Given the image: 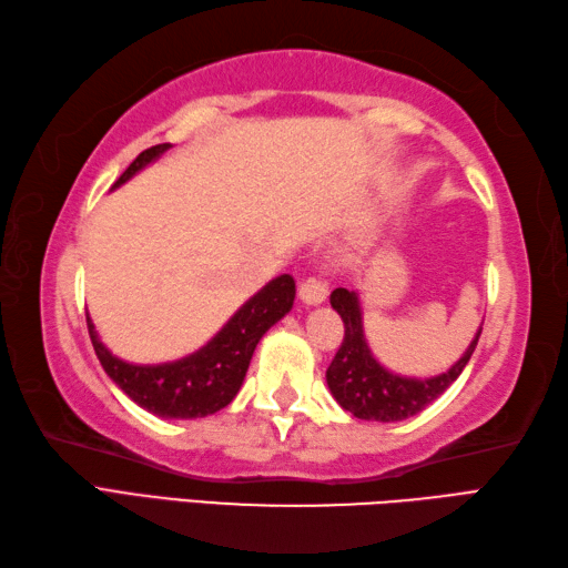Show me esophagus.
Wrapping results in <instances>:
<instances>
[{
	"mask_svg": "<svg viewBox=\"0 0 568 568\" xmlns=\"http://www.w3.org/2000/svg\"><path fill=\"white\" fill-rule=\"evenodd\" d=\"M298 296H301V301H304V304L318 306L328 296V284L318 280V276H306V280L301 282V286H298Z\"/></svg>",
	"mask_w": 568,
	"mask_h": 568,
	"instance_id": "obj_1",
	"label": "esophagus"
}]
</instances>
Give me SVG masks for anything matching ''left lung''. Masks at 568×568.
<instances>
[{"mask_svg":"<svg viewBox=\"0 0 568 568\" xmlns=\"http://www.w3.org/2000/svg\"><path fill=\"white\" fill-rule=\"evenodd\" d=\"M331 306L338 311L345 326V338L326 369L331 395L345 412L367 422H402L429 407L458 379L483 331L478 328L468 351L446 373L424 379L402 377L382 367L369 353L363 333L361 296L341 286L331 294Z\"/></svg>","mask_w":568,"mask_h":568,"instance_id":"left-lung-1","label":"left lung"}]
</instances>
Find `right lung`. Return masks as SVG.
<instances>
[{
  "instance_id": "add662e5",
  "label": "right lung",
  "mask_w": 568,
  "mask_h": 568,
  "mask_svg": "<svg viewBox=\"0 0 568 568\" xmlns=\"http://www.w3.org/2000/svg\"><path fill=\"white\" fill-rule=\"evenodd\" d=\"M169 146L171 144H156L144 149L114 181L112 189H120L136 171L169 152ZM294 296V276H276L245 301L237 314L201 351L164 365H132L120 361L102 345L90 316L88 331L100 365L105 367L114 385L139 407L164 416V419H199V416L220 412L235 399L260 338L292 311Z\"/></svg>"
}]
</instances>
